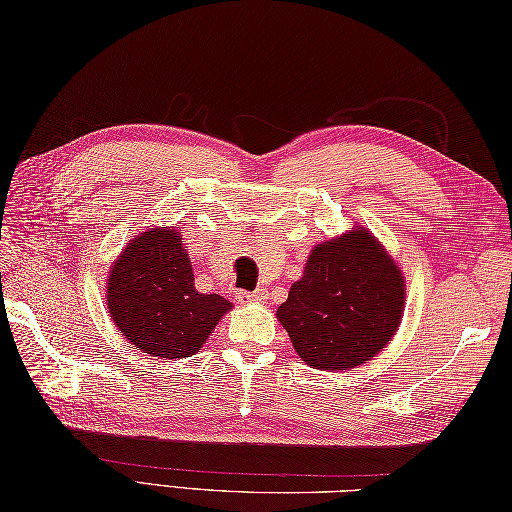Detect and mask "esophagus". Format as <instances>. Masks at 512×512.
I'll list each match as a JSON object with an SVG mask.
<instances>
[{"label":"esophagus","mask_w":512,"mask_h":512,"mask_svg":"<svg viewBox=\"0 0 512 512\" xmlns=\"http://www.w3.org/2000/svg\"><path fill=\"white\" fill-rule=\"evenodd\" d=\"M237 299L242 303H257V301H264L268 299V292L264 288H257L253 292H239Z\"/></svg>","instance_id":"34e87169"}]
</instances>
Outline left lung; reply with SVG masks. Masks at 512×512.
I'll use <instances>...</instances> for the list:
<instances>
[{"label": "left lung", "instance_id": "1", "mask_svg": "<svg viewBox=\"0 0 512 512\" xmlns=\"http://www.w3.org/2000/svg\"><path fill=\"white\" fill-rule=\"evenodd\" d=\"M402 308L400 268L367 228H354L312 248L277 319L301 361L336 372L383 350L398 330Z\"/></svg>", "mask_w": 512, "mask_h": 512}]
</instances>
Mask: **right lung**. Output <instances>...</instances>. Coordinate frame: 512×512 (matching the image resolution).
<instances>
[{
    "label": "right lung",
    "mask_w": 512,
    "mask_h": 512,
    "mask_svg": "<svg viewBox=\"0 0 512 512\" xmlns=\"http://www.w3.org/2000/svg\"><path fill=\"white\" fill-rule=\"evenodd\" d=\"M176 226L151 228L127 244L107 279V308L116 328L140 352L187 358L233 308L220 295H202Z\"/></svg>",
    "instance_id": "right-lung-1"
}]
</instances>
